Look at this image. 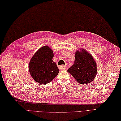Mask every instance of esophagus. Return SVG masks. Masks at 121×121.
Instances as JSON below:
<instances>
[{"label": "esophagus", "instance_id": "esophagus-1", "mask_svg": "<svg viewBox=\"0 0 121 121\" xmlns=\"http://www.w3.org/2000/svg\"><path fill=\"white\" fill-rule=\"evenodd\" d=\"M59 69L60 70H65L67 69V66L66 65H60L59 66Z\"/></svg>", "mask_w": 121, "mask_h": 121}]
</instances>
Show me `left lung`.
<instances>
[{
    "label": "left lung",
    "instance_id": "left-lung-1",
    "mask_svg": "<svg viewBox=\"0 0 121 121\" xmlns=\"http://www.w3.org/2000/svg\"><path fill=\"white\" fill-rule=\"evenodd\" d=\"M81 51L76 52L74 63L67 71L79 83L87 84L96 77L97 64L90 53L84 49Z\"/></svg>",
    "mask_w": 121,
    "mask_h": 121
}]
</instances>
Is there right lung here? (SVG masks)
Wrapping results in <instances>:
<instances>
[{
	"label": "right lung",
	"mask_w": 121,
	"mask_h": 121,
	"mask_svg": "<svg viewBox=\"0 0 121 121\" xmlns=\"http://www.w3.org/2000/svg\"><path fill=\"white\" fill-rule=\"evenodd\" d=\"M54 55L52 49L45 46L38 49L31 58L29 70L36 82L41 84H47L59 73V69L52 60Z\"/></svg>",
	"instance_id": "add662e5"
}]
</instances>
